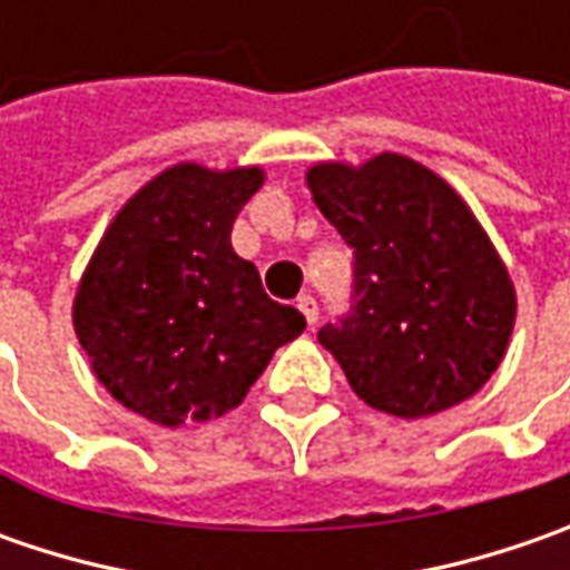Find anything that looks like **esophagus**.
I'll list each match as a JSON object with an SVG mask.
<instances>
[{"label":"esophagus","mask_w":570,"mask_h":570,"mask_svg":"<svg viewBox=\"0 0 570 570\" xmlns=\"http://www.w3.org/2000/svg\"><path fill=\"white\" fill-rule=\"evenodd\" d=\"M297 311H301V314H304V320H307V323L314 326V323H317V317H320L317 297H314V295H301V297H297Z\"/></svg>","instance_id":"obj_1"}]
</instances>
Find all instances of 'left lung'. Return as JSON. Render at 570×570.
<instances>
[{
	"instance_id": "obj_1",
	"label": "left lung",
	"mask_w": 570,
	"mask_h": 570,
	"mask_svg": "<svg viewBox=\"0 0 570 570\" xmlns=\"http://www.w3.org/2000/svg\"><path fill=\"white\" fill-rule=\"evenodd\" d=\"M307 187L355 250L352 311L320 330L352 390L400 419L479 393L508 352L517 292L463 196L396 151L320 161Z\"/></svg>"
}]
</instances>
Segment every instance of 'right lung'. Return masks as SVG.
I'll use <instances>...</instances> for the list:
<instances>
[{
  "label": "right lung",
  "instance_id": "1",
  "mask_svg": "<svg viewBox=\"0 0 570 570\" xmlns=\"http://www.w3.org/2000/svg\"><path fill=\"white\" fill-rule=\"evenodd\" d=\"M263 180V167H167L114 215L78 282L72 326L95 377L155 425L230 412L307 326L230 247Z\"/></svg>",
  "mask_w": 570,
  "mask_h": 570
}]
</instances>
